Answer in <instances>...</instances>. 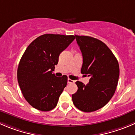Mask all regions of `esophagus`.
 I'll use <instances>...</instances> for the list:
<instances>
[{
    "label": "esophagus",
    "mask_w": 135,
    "mask_h": 135,
    "mask_svg": "<svg viewBox=\"0 0 135 135\" xmlns=\"http://www.w3.org/2000/svg\"><path fill=\"white\" fill-rule=\"evenodd\" d=\"M74 80H72V79H68V83H74Z\"/></svg>",
    "instance_id": "esophagus-1"
}]
</instances>
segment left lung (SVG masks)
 I'll use <instances>...</instances> for the list:
<instances>
[{
  "label": "left lung",
  "instance_id": "1",
  "mask_svg": "<svg viewBox=\"0 0 135 135\" xmlns=\"http://www.w3.org/2000/svg\"><path fill=\"white\" fill-rule=\"evenodd\" d=\"M83 56L81 73L90 77L87 85L77 81L78 91L72 95L74 105L83 112L104 107L115 93L119 77L117 60L107 45L87 36H75Z\"/></svg>",
  "mask_w": 135,
  "mask_h": 135
}]
</instances>
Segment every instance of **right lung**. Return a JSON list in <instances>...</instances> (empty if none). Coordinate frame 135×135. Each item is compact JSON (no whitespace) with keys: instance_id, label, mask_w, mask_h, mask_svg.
Here are the masks:
<instances>
[{"instance_id":"1","label":"right lung","mask_w":135,"mask_h":135,"mask_svg":"<svg viewBox=\"0 0 135 135\" xmlns=\"http://www.w3.org/2000/svg\"><path fill=\"white\" fill-rule=\"evenodd\" d=\"M73 35L46 34L36 38L19 62L17 78L25 99L34 108L49 111L56 107L68 77L53 74L59 56L74 41Z\"/></svg>"}]
</instances>
